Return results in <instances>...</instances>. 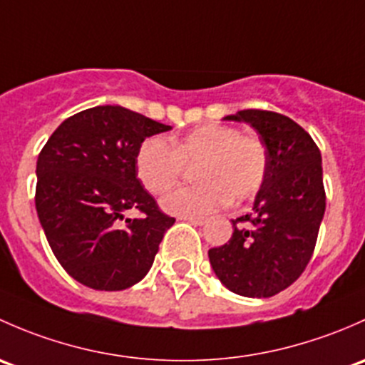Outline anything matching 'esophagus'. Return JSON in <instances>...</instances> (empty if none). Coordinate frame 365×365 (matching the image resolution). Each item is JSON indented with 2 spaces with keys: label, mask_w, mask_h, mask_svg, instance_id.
<instances>
[{
  "label": "esophagus",
  "mask_w": 365,
  "mask_h": 365,
  "mask_svg": "<svg viewBox=\"0 0 365 365\" xmlns=\"http://www.w3.org/2000/svg\"><path fill=\"white\" fill-rule=\"evenodd\" d=\"M179 220H184V221H190V223L193 225H204L205 223V217L204 216H181Z\"/></svg>",
  "instance_id": "1"
}]
</instances>
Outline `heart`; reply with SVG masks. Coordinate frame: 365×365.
Returning <instances> with one entry per match:
<instances>
[{
    "label": "heart",
    "mask_w": 365,
    "mask_h": 365,
    "mask_svg": "<svg viewBox=\"0 0 365 365\" xmlns=\"http://www.w3.org/2000/svg\"><path fill=\"white\" fill-rule=\"evenodd\" d=\"M200 182L179 187L163 198L165 210L179 216H198L223 202L240 204L260 191L267 178L269 156L264 142L255 135L225 125H205L172 140L149 137L138 148L135 170L145 190L163 195L195 167Z\"/></svg>",
    "instance_id": "1"
}]
</instances>
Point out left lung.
I'll return each mask as SVG.
<instances>
[{"label": "left lung", "mask_w": 365, "mask_h": 365, "mask_svg": "<svg viewBox=\"0 0 365 365\" xmlns=\"http://www.w3.org/2000/svg\"><path fill=\"white\" fill-rule=\"evenodd\" d=\"M227 119L260 133L269 168L253 209L232 220L230 240L210 247L209 260L228 290L265 299L295 283L313 257L327 200L322 155L311 135L283 114L246 108Z\"/></svg>", "instance_id": "8db88e82"}]
</instances>
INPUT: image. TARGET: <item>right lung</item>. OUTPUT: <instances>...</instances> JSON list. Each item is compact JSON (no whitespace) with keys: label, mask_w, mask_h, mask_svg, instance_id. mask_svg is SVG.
Listing matches in <instances>:
<instances>
[{"label":"right lung","mask_w":365,"mask_h":365,"mask_svg":"<svg viewBox=\"0 0 365 365\" xmlns=\"http://www.w3.org/2000/svg\"><path fill=\"white\" fill-rule=\"evenodd\" d=\"M170 126L118 105L65 119L36 161L35 204L52 253L93 290H125L151 269L175 217L137 179L142 142ZM143 214L122 223V212Z\"/></svg>","instance_id":"add662e5"}]
</instances>
